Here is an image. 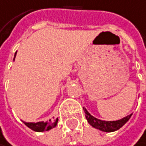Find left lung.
<instances>
[{
  "instance_id": "obj_1",
  "label": "left lung",
  "mask_w": 146,
  "mask_h": 146,
  "mask_svg": "<svg viewBox=\"0 0 146 146\" xmlns=\"http://www.w3.org/2000/svg\"><path fill=\"white\" fill-rule=\"evenodd\" d=\"M84 113H86V118L90 125H92L94 128H96V129H98L100 131H108V133L117 131L119 128H121L124 124L129 121L131 116V114L129 116H127V117H124L123 119H119V121H100V119H96L93 116H91V114L84 109Z\"/></svg>"
}]
</instances>
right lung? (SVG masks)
Listing matches in <instances>:
<instances>
[{
    "instance_id": "right-lung-1",
    "label": "right lung",
    "mask_w": 146,
    "mask_h": 146,
    "mask_svg": "<svg viewBox=\"0 0 146 146\" xmlns=\"http://www.w3.org/2000/svg\"><path fill=\"white\" fill-rule=\"evenodd\" d=\"M15 55H16V52H15ZM15 60V59H13ZM24 123L27 125L28 128H30L31 130L35 131H48L54 128L57 123H58V119H56L54 122H52L50 119L48 121V122H36V123H33V122H25L24 121Z\"/></svg>"
}]
</instances>
